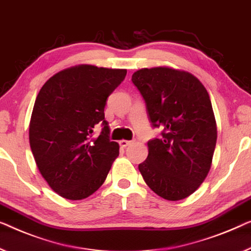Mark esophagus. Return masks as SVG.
I'll list each match as a JSON object with an SVG mask.
<instances>
[{
    "label": "esophagus",
    "mask_w": 251,
    "mask_h": 251,
    "mask_svg": "<svg viewBox=\"0 0 251 251\" xmlns=\"http://www.w3.org/2000/svg\"><path fill=\"white\" fill-rule=\"evenodd\" d=\"M132 143V141H126V140H122L121 142H119V145H121L122 148H126L128 147V145Z\"/></svg>",
    "instance_id": "1"
}]
</instances>
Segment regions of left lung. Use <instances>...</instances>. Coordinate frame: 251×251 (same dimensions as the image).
<instances>
[{
    "label": "left lung",
    "instance_id": "8db88e82",
    "mask_svg": "<svg viewBox=\"0 0 251 251\" xmlns=\"http://www.w3.org/2000/svg\"><path fill=\"white\" fill-rule=\"evenodd\" d=\"M132 81L152 126L163 129L160 138L148 142L149 155L138 170L156 195L184 200L212 166L218 129L208 92L193 74L164 66L138 70Z\"/></svg>",
    "mask_w": 251,
    "mask_h": 251
}]
</instances>
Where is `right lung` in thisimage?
<instances>
[{
    "label": "right lung",
    "instance_id": "right-lung-1",
    "mask_svg": "<svg viewBox=\"0 0 251 251\" xmlns=\"http://www.w3.org/2000/svg\"><path fill=\"white\" fill-rule=\"evenodd\" d=\"M126 73L76 65L56 73L40 89L30 119V148L40 174L59 196L83 200L106 180L119 145L109 140L104 106ZM99 122L104 128L95 139Z\"/></svg>",
    "mask_w": 251,
    "mask_h": 251
}]
</instances>
